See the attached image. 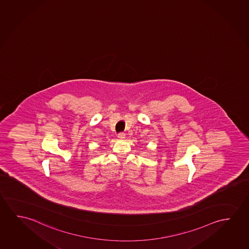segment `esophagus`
<instances>
[{"label": "esophagus", "mask_w": 249, "mask_h": 249, "mask_svg": "<svg viewBox=\"0 0 249 249\" xmlns=\"http://www.w3.org/2000/svg\"><path fill=\"white\" fill-rule=\"evenodd\" d=\"M125 137H126V134H124V133H120V134H118V138L120 139V140H123Z\"/></svg>", "instance_id": "34e87169"}]
</instances>
